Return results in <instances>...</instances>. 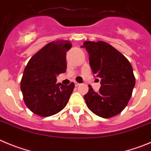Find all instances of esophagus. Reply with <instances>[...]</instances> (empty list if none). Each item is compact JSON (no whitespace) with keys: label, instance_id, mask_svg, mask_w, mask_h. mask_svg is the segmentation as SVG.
Wrapping results in <instances>:
<instances>
[{"label":"esophagus","instance_id":"34e87169","mask_svg":"<svg viewBox=\"0 0 151 151\" xmlns=\"http://www.w3.org/2000/svg\"><path fill=\"white\" fill-rule=\"evenodd\" d=\"M80 85V83H78L75 82V86H79Z\"/></svg>","mask_w":151,"mask_h":151}]
</instances>
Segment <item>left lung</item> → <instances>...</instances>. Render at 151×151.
<instances>
[{
    "instance_id": "8db88e82",
    "label": "left lung",
    "mask_w": 151,
    "mask_h": 151,
    "mask_svg": "<svg viewBox=\"0 0 151 151\" xmlns=\"http://www.w3.org/2000/svg\"><path fill=\"white\" fill-rule=\"evenodd\" d=\"M89 56L92 72L101 78L98 92L88 85L84 95L87 106L94 114L104 118L115 116L127 105L136 84L133 67L127 59L102 41H86L81 46Z\"/></svg>"
}]
</instances>
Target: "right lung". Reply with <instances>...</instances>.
I'll return each mask as SVG.
<instances>
[{
	"label": "right lung",
	"instance_id": "right-lung-1",
	"mask_svg": "<svg viewBox=\"0 0 151 151\" xmlns=\"http://www.w3.org/2000/svg\"><path fill=\"white\" fill-rule=\"evenodd\" d=\"M69 41H53L31 57L24 71L21 89L28 109L41 117H48L63 110L74 88V83H56V75L67 68L66 52Z\"/></svg>",
	"mask_w": 151,
	"mask_h": 151
}]
</instances>
